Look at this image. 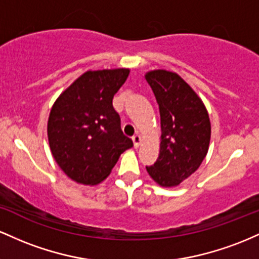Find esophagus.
Masks as SVG:
<instances>
[{"mask_svg":"<svg viewBox=\"0 0 259 259\" xmlns=\"http://www.w3.org/2000/svg\"><path fill=\"white\" fill-rule=\"evenodd\" d=\"M132 141H133V145H135V148H138L139 145H141V143H142L141 136H139V135H135V136H133Z\"/></svg>","mask_w":259,"mask_h":259,"instance_id":"obj_1","label":"esophagus"}]
</instances>
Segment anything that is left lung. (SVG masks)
I'll list each match as a JSON object with an SVG mask.
<instances>
[{"mask_svg": "<svg viewBox=\"0 0 259 259\" xmlns=\"http://www.w3.org/2000/svg\"><path fill=\"white\" fill-rule=\"evenodd\" d=\"M145 79L160 112V152L147 171L161 187H176L204 160L211 127L205 105L197 93L175 72L154 69Z\"/></svg>", "mask_w": 259, "mask_h": 259, "instance_id": "obj_1", "label": "left lung"}]
</instances>
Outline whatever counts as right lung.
I'll return each instance as SVG.
<instances>
[{"label": "right lung", "mask_w": 259, "mask_h": 259, "mask_svg": "<svg viewBox=\"0 0 259 259\" xmlns=\"http://www.w3.org/2000/svg\"><path fill=\"white\" fill-rule=\"evenodd\" d=\"M130 74L128 68L87 71L51 107L49 145L55 161L74 182L95 186L111 172L132 139L122 133L112 99Z\"/></svg>", "instance_id": "add662e5"}]
</instances>
